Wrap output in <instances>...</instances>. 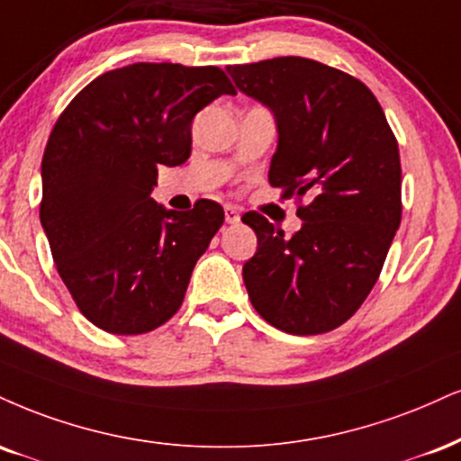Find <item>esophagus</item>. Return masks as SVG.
Listing matches in <instances>:
<instances>
[{
	"label": "esophagus",
	"instance_id": "34e87169",
	"mask_svg": "<svg viewBox=\"0 0 461 461\" xmlns=\"http://www.w3.org/2000/svg\"><path fill=\"white\" fill-rule=\"evenodd\" d=\"M225 221L231 225L238 223V221H240V210L236 206H225Z\"/></svg>",
	"mask_w": 461,
	"mask_h": 461
}]
</instances>
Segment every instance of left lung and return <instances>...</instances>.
Returning a JSON list of instances; mask_svg holds the SVG:
<instances>
[{"mask_svg": "<svg viewBox=\"0 0 461 461\" xmlns=\"http://www.w3.org/2000/svg\"><path fill=\"white\" fill-rule=\"evenodd\" d=\"M236 87L275 113L268 182L307 199L303 227L258 212V251L242 266L255 312L292 335L329 332L358 312L402 223L399 148L378 98L348 72L307 58L227 66Z\"/></svg>", "mask_w": 461, "mask_h": 461, "instance_id": "left-lung-1", "label": "left lung"}]
</instances>
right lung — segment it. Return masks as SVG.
Listing matches in <instances>:
<instances>
[{
  "instance_id": "add662e5",
  "label": "right lung",
  "mask_w": 461,
  "mask_h": 461,
  "mask_svg": "<svg viewBox=\"0 0 461 461\" xmlns=\"http://www.w3.org/2000/svg\"><path fill=\"white\" fill-rule=\"evenodd\" d=\"M221 94L216 66L140 62L96 77L55 122L42 157L41 223L79 312L113 335H141L180 309L225 212H188L149 193L158 165L191 157V124Z\"/></svg>"
}]
</instances>
